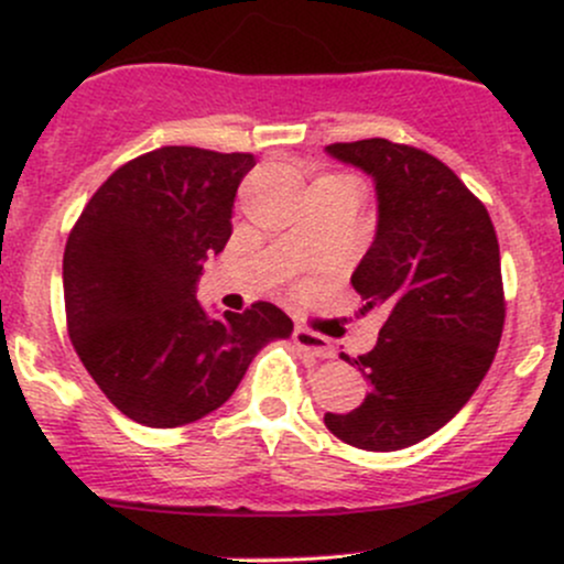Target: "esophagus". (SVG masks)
<instances>
[{
  "mask_svg": "<svg viewBox=\"0 0 564 564\" xmlns=\"http://www.w3.org/2000/svg\"><path fill=\"white\" fill-rule=\"evenodd\" d=\"M294 345L300 352L313 355V358H321V360H328L336 355L334 345L326 339V336L310 332V328H302V326L294 328Z\"/></svg>",
  "mask_w": 564,
  "mask_h": 564,
  "instance_id": "obj_1",
  "label": "esophagus"
}]
</instances>
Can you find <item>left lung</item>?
I'll list each match as a JSON object with an SVG mask.
<instances>
[{"label": "left lung", "mask_w": 564, "mask_h": 564, "mask_svg": "<svg viewBox=\"0 0 564 564\" xmlns=\"http://www.w3.org/2000/svg\"><path fill=\"white\" fill-rule=\"evenodd\" d=\"M326 153L377 185V236L352 289L387 321L371 352L341 355L371 384L366 400L323 422L355 448L400 451L448 424L494 364L507 315L498 238L482 200L426 151L371 138Z\"/></svg>", "instance_id": "1"}]
</instances>
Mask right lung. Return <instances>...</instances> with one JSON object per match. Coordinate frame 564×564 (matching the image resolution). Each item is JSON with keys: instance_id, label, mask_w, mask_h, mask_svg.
I'll return each mask as SVG.
<instances>
[{"instance_id": "1", "label": "right lung", "mask_w": 564, "mask_h": 564, "mask_svg": "<svg viewBox=\"0 0 564 564\" xmlns=\"http://www.w3.org/2000/svg\"><path fill=\"white\" fill-rule=\"evenodd\" d=\"M257 161L166 145L127 161L70 230L63 254L68 336L95 384L132 422L170 430L217 411L254 355L294 323L270 302L209 318L206 257L228 243L232 200Z\"/></svg>"}]
</instances>
